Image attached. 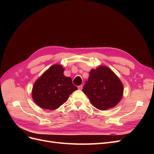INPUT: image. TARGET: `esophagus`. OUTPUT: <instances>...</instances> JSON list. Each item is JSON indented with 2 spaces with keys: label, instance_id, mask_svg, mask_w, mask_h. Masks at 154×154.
<instances>
[{
  "label": "esophagus",
  "instance_id": "34e87169",
  "mask_svg": "<svg viewBox=\"0 0 154 154\" xmlns=\"http://www.w3.org/2000/svg\"><path fill=\"white\" fill-rule=\"evenodd\" d=\"M78 89H79V90H82V88H83V85H80V86H78Z\"/></svg>",
  "mask_w": 154,
  "mask_h": 154
}]
</instances>
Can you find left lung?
I'll list each match as a JSON object with an SVG mask.
<instances>
[{"mask_svg":"<svg viewBox=\"0 0 154 154\" xmlns=\"http://www.w3.org/2000/svg\"><path fill=\"white\" fill-rule=\"evenodd\" d=\"M123 85L112 70L100 66L91 69L82 91L96 109L106 110L117 105L123 95Z\"/></svg>","mask_w":154,"mask_h":154,"instance_id":"obj_1","label":"left lung"}]
</instances>
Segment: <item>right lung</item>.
<instances>
[{
  "label": "right lung",
  "instance_id": "add662e5",
  "mask_svg": "<svg viewBox=\"0 0 154 154\" xmlns=\"http://www.w3.org/2000/svg\"><path fill=\"white\" fill-rule=\"evenodd\" d=\"M64 69L62 65L54 64L35 82L32 97L40 108L51 110L57 109L78 89L73 85L71 78L64 76Z\"/></svg>",
  "mask_w": 154,
  "mask_h": 154
}]
</instances>
